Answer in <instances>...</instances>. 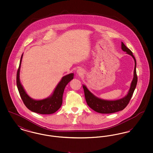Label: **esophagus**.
<instances>
[{
  "label": "esophagus",
  "instance_id": "34e87169",
  "mask_svg": "<svg viewBox=\"0 0 153 153\" xmlns=\"http://www.w3.org/2000/svg\"><path fill=\"white\" fill-rule=\"evenodd\" d=\"M77 73H79V74H81V72L80 70H78V71H77Z\"/></svg>",
  "mask_w": 153,
  "mask_h": 153
}]
</instances>
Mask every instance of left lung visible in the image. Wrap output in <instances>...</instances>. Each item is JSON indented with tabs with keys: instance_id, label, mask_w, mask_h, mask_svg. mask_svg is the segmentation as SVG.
<instances>
[{
	"instance_id": "obj_1",
	"label": "left lung",
	"mask_w": 153,
	"mask_h": 153,
	"mask_svg": "<svg viewBox=\"0 0 153 153\" xmlns=\"http://www.w3.org/2000/svg\"><path fill=\"white\" fill-rule=\"evenodd\" d=\"M122 49L124 51L127 52V54L131 55L135 61V68L134 72V78L131 82V87L128 91V94L123 99L117 100L115 101L104 100L95 97L85 85H83V89L84 91L85 98L88 105L96 112L101 114H112L122 111L124 109L129 103L131 100L132 96L134 92V90L137 86L138 77L136 71L137 62L136 59L132 54V51L126 47V46L122 42Z\"/></svg>"
}]
</instances>
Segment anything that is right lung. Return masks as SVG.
Masks as SVG:
<instances>
[{"mask_svg": "<svg viewBox=\"0 0 153 153\" xmlns=\"http://www.w3.org/2000/svg\"><path fill=\"white\" fill-rule=\"evenodd\" d=\"M22 56L20 60L19 66L16 73V85L22 99L26 107L30 111L40 114H51L56 112L61 106L62 103V96L64 89L68 83L73 79V73L69 74L62 77L58 83L53 95L49 98L35 100L30 98L22 87L19 80V71L21 65Z\"/></svg>", "mask_w": 153, "mask_h": 153, "instance_id": "add662e5", "label": "right lung"}]
</instances>
